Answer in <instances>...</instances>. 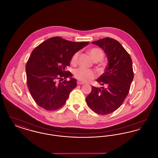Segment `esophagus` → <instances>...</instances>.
I'll use <instances>...</instances> for the list:
<instances>
[{
    "instance_id": "esophagus-1",
    "label": "esophagus",
    "mask_w": 158,
    "mask_h": 158,
    "mask_svg": "<svg viewBox=\"0 0 158 158\" xmlns=\"http://www.w3.org/2000/svg\"><path fill=\"white\" fill-rule=\"evenodd\" d=\"M77 85H83V84H84L83 83L81 82H79V81H77Z\"/></svg>"
}]
</instances>
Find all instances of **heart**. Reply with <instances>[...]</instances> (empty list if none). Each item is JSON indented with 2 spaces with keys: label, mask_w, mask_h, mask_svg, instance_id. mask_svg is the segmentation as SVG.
Returning <instances> with one entry per match:
<instances>
[{
  "label": "heart",
  "mask_w": 158,
  "mask_h": 158,
  "mask_svg": "<svg viewBox=\"0 0 158 158\" xmlns=\"http://www.w3.org/2000/svg\"><path fill=\"white\" fill-rule=\"evenodd\" d=\"M89 53L92 59L95 62L99 61L102 60V59L104 58L103 52L98 48H93L90 49ZM79 55V52H76L73 55L70 60L72 64L73 65L76 64L78 60ZM103 67H104V64L102 63H101L98 65L99 69H102ZM73 73L75 77L81 82H89L92 79H94L96 76L94 71L81 68L75 69Z\"/></svg>",
  "instance_id": "obj_1"
}]
</instances>
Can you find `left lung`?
I'll use <instances>...</instances> for the list:
<instances>
[{
	"instance_id": "8db88e82",
	"label": "left lung",
	"mask_w": 158,
	"mask_h": 158,
	"mask_svg": "<svg viewBox=\"0 0 158 158\" xmlns=\"http://www.w3.org/2000/svg\"><path fill=\"white\" fill-rule=\"evenodd\" d=\"M92 43L104 51L108 65L97 80L102 86H92L86 101L94 112L106 115L117 110L127 96L134 77L132 60L120 43L113 38H102Z\"/></svg>"
}]
</instances>
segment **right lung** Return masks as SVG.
I'll return each instance as SVG.
<instances>
[{"mask_svg": "<svg viewBox=\"0 0 158 158\" xmlns=\"http://www.w3.org/2000/svg\"><path fill=\"white\" fill-rule=\"evenodd\" d=\"M89 42H72L55 37L41 43L32 52L26 65L27 85L32 97L40 107L56 110L65 104L76 87L75 78L66 68L75 53ZM69 77L70 80L66 81ZM63 78L65 80L62 81Z\"/></svg>", "mask_w": 158, "mask_h": 158, "instance_id": "1", "label": "right lung"}]
</instances>
